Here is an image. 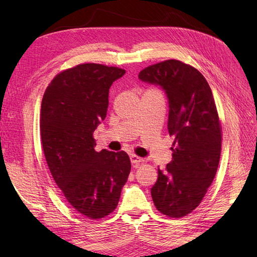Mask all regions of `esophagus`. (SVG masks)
<instances>
[{
    "mask_svg": "<svg viewBox=\"0 0 257 257\" xmlns=\"http://www.w3.org/2000/svg\"><path fill=\"white\" fill-rule=\"evenodd\" d=\"M130 160H132L133 165H139L140 162H144L143 158H140V157L136 156V155H132V156H130Z\"/></svg>",
    "mask_w": 257,
    "mask_h": 257,
    "instance_id": "1",
    "label": "esophagus"
}]
</instances>
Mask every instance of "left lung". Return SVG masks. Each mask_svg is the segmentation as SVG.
Here are the masks:
<instances>
[{"label": "left lung", "instance_id": "obj_1", "mask_svg": "<svg viewBox=\"0 0 257 257\" xmlns=\"http://www.w3.org/2000/svg\"><path fill=\"white\" fill-rule=\"evenodd\" d=\"M139 78L165 89L174 137L172 160L158 169L152 200L162 214L182 217L200 205L219 167L222 127L214 98L204 76L177 59L146 67Z\"/></svg>", "mask_w": 257, "mask_h": 257}]
</instances>
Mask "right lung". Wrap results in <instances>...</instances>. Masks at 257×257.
I'll return each instance as SVG.
<instances>
[{"label":"right lung","instance_id":"add662e5","mask_svg":"<svg viewBox=\"0 0 257 257\" xmlns=\"http://www.w3.org/2000/svg\"><path fill=\"white\" fill-rule=\"evenodd\" d=\"M124 73L79 64L57 74L42 99L41 139L52 177L72 207L92 220L114 211L132 170L124 151L98 152L94 139L106 118L109 88Z\"/></svg>","mask_w":257,"mask_h":257}]
</instances>
